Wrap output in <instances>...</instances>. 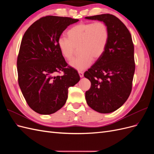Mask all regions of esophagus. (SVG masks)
Here are the masks:
<instances>
[{"instance_id": "1", "label": "esophagus", "mask_w": 154, "mask_h": 154, "mask_svg": "<svg viewBox=\"0 0 154 154\" xmlns=\"http://www.w3.org/2000/svg\"><path fill=\"white\" fill-rule=\"evenodd\" d=\"M78 73H79V75H80V78H82V77H83V72L82 71H78Z\"/></svg>"}]
</instances>
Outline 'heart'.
I'll use <instances>...</instances> for the list:
<instances>
[{
    "instance_id": "b5f03b06",
    "label": "heart",
    "mask_w": 154,
    "mask_h": 154,
    "mask_svg": "<svg viewBox=\"0 0 154 154\" xmlns=\"http://www.w3.org/2000/svg\"><path fill=\"white\" fill-rule=\"evenodd\" d=\"M67 38L60 37L58 46L62 55L71 60L79 48V57L69 62L70 66L78 71L89 67L93 59H100L106 49L109 40V29L105 22H82L70 28Z\"/></svg>"
}]
</instances>
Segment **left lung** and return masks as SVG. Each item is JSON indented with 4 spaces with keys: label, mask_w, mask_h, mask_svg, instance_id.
Segmentation results:
<instances>
[{
    "label": "left lung",
    "mask_w": 154,
    "mask_h": 154,
    "mask_svg": "<svg viewBox=\"0 0 154 154\" xmlns=\"http://www.w3.org/2000/svg\"><path fill=\"white\" fill-rule=\"evenodd\" d=\"M103 21L109 29L105 52L85 72L91 86L85 99L91 109L100 113L118 109L127 100L135 72L134 47L130 31L118 18L111 14L85 17Z\"/></svg>",
    "instance_id": "8db88e82"
}]
</instances>
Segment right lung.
<instances>
[{
	"instance_id": "right-lung-1",
	"label": "right lung",
	"mask_w": 154,
	"mask_h": 154,
	"mask_svg": "<svg viewBox=\"0 0 154 154\" xmlns=\"http://www.w3.org/2000/svg\"><path fill=\"white\" fill-rule=\"evenodd\" d=\"M78 20L44 17L23 36L17 62L18 85L27 105L37 113L51 114L61 109L67 101L69 87L80 81L77 71L68 66L58 46L63 31ZM61 72L63 75H55Z\"/></svg>"
}]
</instances>
